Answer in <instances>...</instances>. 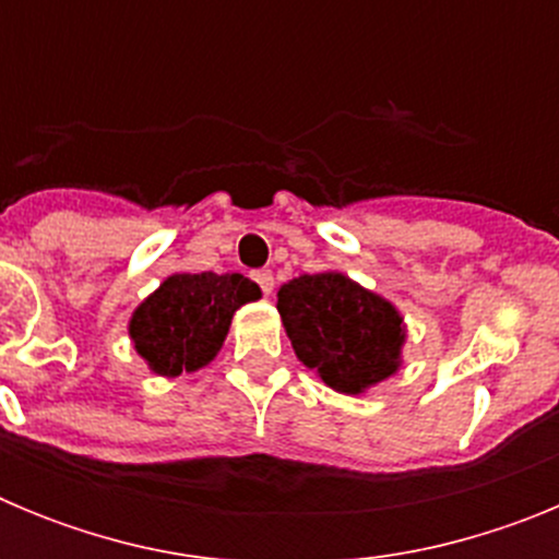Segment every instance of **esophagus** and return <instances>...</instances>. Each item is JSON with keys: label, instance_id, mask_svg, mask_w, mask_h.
I'll list each match as a JSON object with an SVG mask.
<instances>
[{"label": "esophagus", "instance_id": "esophagus-1", "mask_svg": "<svg viewBox=\"0 0 559 559\" xmlns=\"http://www.w3.org/2000/svg\"><path fill=\"white\" fill-rule=\"evenodd\" d=\"M254 283L260 285V290H263L265 296H271V290H274V274L271 271H254Z\"/></svg>", "mask_w": 559, "mask_h": 559}]
</instances>
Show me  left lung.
Returning a JSON list of instances; mask_svg holds the SVG:
<instances>
[{"instance_id":"1","label":"left lung","mask_w":559,"mask_h":559,"mask_svg":"<svg viewBox=\"0 0 559 559\" xmlns=\"http://www.w3.org/2000/svg\"><path fill=\"white\" fill-rule=\"evenodd\" d=\"M276 310L296 358L333 392L367 394L403 367V313L344 271L294 276L276 290Z\"/></svg>"}]
</instances>
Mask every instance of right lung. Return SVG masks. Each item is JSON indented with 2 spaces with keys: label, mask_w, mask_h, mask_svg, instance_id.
Returning a JSON list of instances; mask_svg holds the SVG:
<instances>
[{
  "label": "right lung",
  "mask_w": 559,
  "mask_h": 559,
  "mask_svg": "<svg viewBox=\"0 0 559 559\" xmlns=\"http://www.w3.org/2000/svg\"><path fill=\"white\" fill-rule=\"evenodd\" d=\"M263 296L243 274H170L128 319L133 349L159 378L199 372L224 347L231 316Z\"/></svg>",
  "instance_id": "right-lung-1"
}]
</instances>
